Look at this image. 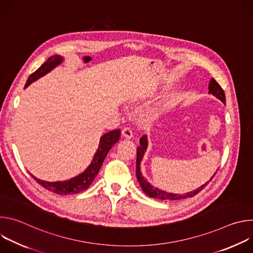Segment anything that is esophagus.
Here are the masks:
<instances>
[{
    "label": "esophagus",
    "instance_id": "1",
    "mask_svg": "<svg viewBox=\"0 0 253 253\" xmlns=\"http://www.w3.org/2000/svg\"><path fill=\"white\" fill-rule=\"evenodd\" d=\"M122 136L127 138V139H131L133 137V133L132 130L130 128H123L122 130Z\"/></svg>",
    "mask_w": 253,
    "mask_h": 253
}]
</instances>
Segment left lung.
<instances>
[{"label":"left lung","mask_w":253,"mask_h":253,"mask_svg":"<svg viewBox=\"0 0 253 253\" xmlns=\"http://www.w3.org/2000/svg\"><path fill=\"white\" fill-rule=\"evenodd\" d=\"M209 94H212L213 96H215L217 99H219L223 104H225L226 99H225V93L223 91V89L220 87V85L216 82L213 78L210 80L209 82ZM140 146H138L137 148V160H136V176H137V180L138 182L142 188V190L144 191V193H146L149 197L151 198H157V199H161V200H178V199H184V198H188V197H193L194 195H196L197 193H199L208 183L209 181H211L212 178L214 177V175L217 172L213 174V176L208 180L207 182H205L204 184H202L200 187L196 188L195 190H192L190 192L184 193V194H178V193H170V192H166L164 190H161L157 187L152 186L147 180L145 179L141 173V161L144 157V154H145L147 147H148V139L146 135H143L140 138Z\"/></svg>","instance_id":"obj_1"}]
</instances>
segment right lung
<instances>
[{
	"instance_id": "right-lung-1",
	"label": "right lung",
	"mask_w": 253,
	"mask_h": 253,
	"mask_svg": "<svg viewBox=\"0 0 253 253\" xmlns=\"http://www.w3.org/2000/svg\"><path fill=\"white\" fill-rule=\"evenodd\" d=\"M64 58L59 55H54L50 57L37 71H35L33 74L30 75V77L27 80V83L25 85V88H27L31 83L38 80L39 78L45 76L49 72H51L54 68H56L58 65H60L63 62ZM121 135V131L119 129L112 130L110 132L105 133L101 138L99 142V146L94 154L93 160L91 161L90 165L83 171L81 174L65 180V181H56V182H49L44 181V180L36 178L31 173L30 175L37 181L41 186L46 188L47 190L60 194V195H68V194H77L79 192H82L86 190L94 181L97 174L100 171V168L103 164V161L105 157L107 156L108 152L118 142Z\"/></svg>"
}]
</instances>
